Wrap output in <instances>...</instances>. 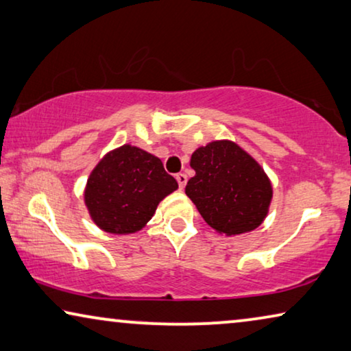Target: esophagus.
<instances>
[{"instance_id":"34e87169","label":"esophagus","mask_w":351,"mask_h":351,"mask_svg":"<svg viewBox=\"0 0 351 351\" xmlns=\"http://www.w3.org/2000/svg\"><path fill=\"white\" fill-rule=\"evenodd\" d=\"M176 179H177V182H179V186L183 190V186L186 185V180H188L186 179V174H183V172H180V174L176 176Z\"/></svg>"}]
</instances>
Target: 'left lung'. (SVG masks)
I'll list each match as a JSON object with an SVG mask.
<instances>
[{"label":"left lung","mask_w":351,"mask_h":351,"mask_svg":"<svg viewBox=\"0 0 351 351\" xmlns=\"http://www.w3.org/2000/svg\"><path fill=\"white\" fill-rule=\"evenodd\" d=\"M196 176L186 196L206 223L219 234L239 235L262 224L273 188L257 161L232 141H213L191 155Z\"/></svg>","instance_id":"obj_1"}]
</instances>
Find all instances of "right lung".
<instances>
[{"label": "right lung", "instance_id": "obj_1", "mask_svg": "<svg viewBox=\"0 0 351 351\" xmlns=\"http://www.w3.org/2000/svg\"><path fill=\"white\" fill-rule=\"evenodd\" d=\"M179 185L161 160L133 145L112 150L88 179L84 202L90 218L110 234H133L154 217L160 201Z\"/></svg>", "mask_w": 351, "mask_h": 351}]
</instances>
